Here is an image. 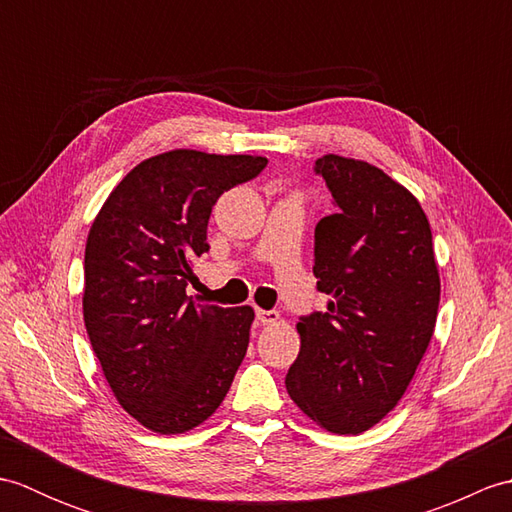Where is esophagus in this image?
<instances>
[{"label":"esophagus","mask_w":512,"mask_h":512,"mask_svg":"<svg viewBox=\"0 0 512 512\" xmlns=\"http://www.w3.org/2000/svg\"><path fill=\"white\" fill-rule=\"evenodd\" d=\"M257 321L262 325H275L279 321V312L277 310H262L257 308Z\"/></svg>","instance_id":"esophagus-1"}]
</instances>
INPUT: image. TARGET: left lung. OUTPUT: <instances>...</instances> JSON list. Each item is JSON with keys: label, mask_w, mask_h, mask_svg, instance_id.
Here are the masks:
<instances>
[{"label": "left lung", "mask_w": 512, "mask_h": 512, "mask_svg": "<svg viewBox=\"0 0 512 512\" xmlns=\"http://www.w3.org/2000/svg\"><path fill=\"white\" fill-rule=\"evenodd\" d=\"M314 171L336 211L314 228L328 312L301 317L286 376L297 407L332 433H363L398 405L436 330L440 275L420 202L383 169L328 154Z\"/></svg>", "instance_id": "8db88e82"}]
</instances>
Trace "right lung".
Instances as JSON below:
<instances>
[{
    "label": "right lung",
    "mask_w": 512,
    "mask_h": 512,
    "mask_svg": "<svg viewBox=\"0 0 512 512\" xmlns=\"http://www.w3.org/2000/svg\"><path fill=\"white\" fill-rule=\"evenodd\" d=\"M262 156L171 149L116 184L85 244L83 321L121 407L173 436L222 405L248 347L250 306L187 297L193 259L209 250L217 198L253 180Z\"/></svg>",
    "instance_id": "1"
}]
</instances>
